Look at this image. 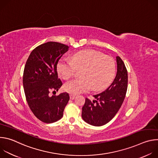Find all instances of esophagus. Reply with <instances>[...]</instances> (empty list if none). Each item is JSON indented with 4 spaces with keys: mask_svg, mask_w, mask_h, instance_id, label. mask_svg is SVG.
I'll return each mask as SVG.
<instances>
[{
    "mask_svg": "<svg viewBox=\"0 0 158 158\" xmlns=\"http://www.w3.org/2000/svg\"><path fill=\"white\" fill-rule=\"evenodd\" d=\"M69 97H70V99H72V100H73V99H74L76 98V96L73 95V94H70V95H69Z\"/></svg>",
    "mask_w": 158,
    "mask_h": 158,
    "instance_id": "1",
    "label": "esophagus"
}]
</instances>
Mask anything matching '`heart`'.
Segmentation results:
<instances>
[{"instance_id":"obj_1","label":"heart","mask_w":158,"mask_h":158,"mask_svg":"<svg viewBox=\"0 0 158 158\" xmlns=\"http://www.w3.org/2000/svg\"><path fill=\"white\" fill-rule=\"evenodd\" d=\"M76 69H82L81 79L69 81L64 86L65 91L74 95L88 91L91 87L95 91L104 89L114 77L116 65L110 57L91 49L74 54L71 60L60 59L57 64V72L64 79L72 77Z\"/></svg>"}]
</instances>
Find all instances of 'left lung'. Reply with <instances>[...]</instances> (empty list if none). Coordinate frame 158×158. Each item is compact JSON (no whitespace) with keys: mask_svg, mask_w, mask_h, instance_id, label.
<instances>
[{"mask_svg":"<svg viewBox=\"0 0 158 158\" xmlns=\"http://www.w3.org/2000/svg\"><path fill=\"white\" fill-rule=\"evenodd\" d=\"M117 73L112 84L102 93L94 95L93 102L85 99L82 108L83 120L92 126H101L113 118L120 109L127 88V71L124 63L117 56Z\"/></svg>","mask_w":158,"mask_h":158,"instance_id":"left-lung-1","label":"left lung"}]
</instances>
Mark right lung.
<instances>
[{"label":"right lung","mask_w":158,"mask_h":158,"mask_svg":"<svg viewBox=\"0 0 158 158\" xmlns=\"http://www.w3.org/2000/svg\"><path fill=\"white\" fill-rule=\"evenodd\" d=\"M69 47L48 42L35 48L29 55L24 71L23 86L27 104L35 116L45 123L60 119L69 100V94L49 96L62 85L58 78L57 64Z\"/></svg>","instance_id":"1"}]
</instances>
